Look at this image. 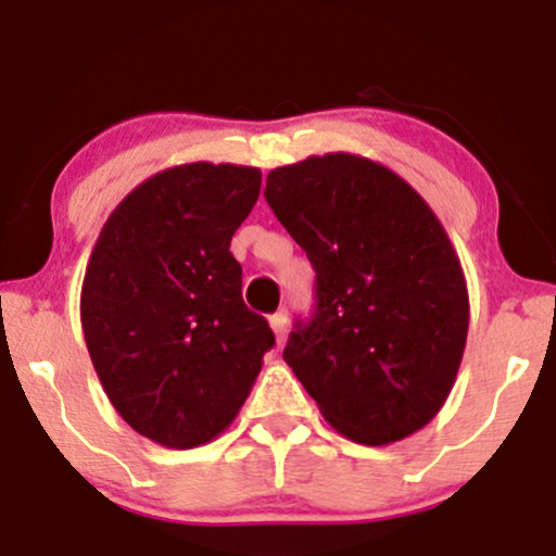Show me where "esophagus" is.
Instances as JSON below:
<instances>
[{"label":"esophagus","mask_w":556,"mask_h":556,"mask_svg":"<svg viewBox=\"0 0 556 556\" xmlns=\"http://www.w3.org/2000/svg\"><path fill=\"white\" fill-rule=\"evenodd\" d=\"M271 329H274V338H277V343H282L285 338H288V311H277V314L271 316Z\"/></svg>","instance_id":"obj_1"}]
</instances>
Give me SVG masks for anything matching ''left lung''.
<instances>
[{"mask_svg": "<svg viewBox=\"0 0 556 556\" xmlns=\"http://www.w3.org/2000/svg\"><path fill=\"white\" fill-rule=\"evenodd\" d=\"M266 203L316 271L285 362L338 432L401 441L441 412L467 343L459 255L430 205L369 157L329 152L266 176Z\"/></svg>", "mask_w": 556, "mask_h": 556, "instance_id": "1", "label": "left lung"}]
</instances>
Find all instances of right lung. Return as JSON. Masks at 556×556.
Listing matches in <instances>:
<instances>
[{"label":"right lung","mask_w":556,"mask_h":556,"mask_svg":"<svg viewBox=\"0 0 556 556\" xmlns=\"http://www.w3.org/2000/svg\"><path fill=\"white\" fill-rule=\"evenodd\" d=\"M258 192L253 166L166 168L121 200L91 250V364L124 422L161 446H203L227 430L274 345L229 253Z\"/></svg>","instance_id":"1"}]
</instances>
